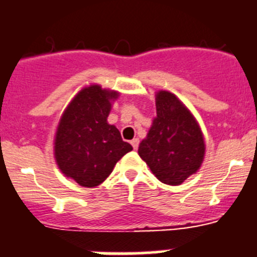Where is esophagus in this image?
I'll use <instances>...</instances> for the list:
<instances>
[{
  "instance_id": "1",
  "label": "esophagus",
  "mask_w": 257,
  "mask_h": 257,
  "mask_svg": "<svg viewBox=\"0 0 257 257\" xmlns=\"http://www.w3.org/2000/svg\"><path fill=\"white\" fill-rule=\"evenodd\" d=\"M131 144H132V147H133L134 150L138 149V147H139V139H138V138H134V139L131 142Z\"/></svg>"
}]
</instances>
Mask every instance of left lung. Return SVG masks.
I'll use <instances>...</instances> for the list:
<instances>
[{"mask_svg": "<svg viewBox=\"0 0 257 257\" xmlns=\"http://www.w3.org/2000/svg\"><path fill=\"white\" fill-rule=\"evenodd\" d=\"M156 117L138 154L159 181L178 186L201 169L206 143L194 115L169 91L155 93Z\"/></svg>", "mask_w": 257, "mask_h": 257, "instance_id": "obj_1", "label": "left lung"}]
</instances>
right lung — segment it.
Returning <instances> with one entry per match:
<instances>
[{
	"instance_id": "add662e5",
	"label": "right lung",
	"mask_w": 257,
	"mask_h": 257,
	"mask_svg": "<svg viewBox=\"0 0 257 257\" xmlns=\"http://www.w3.org/2000/svg\"><path fill=\"white\" fill-rule=\"evenodd\" d=\"M119 92L92 83L65 108L54 137V158L67 178L82 187L101 185L115 164L133 150L117 126L107 121Z\"/></svg>"
}]
</instances>
